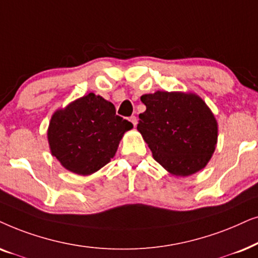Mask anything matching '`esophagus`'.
<instances>
[{"mask_svg":"<svg viewBox=\"0 0 258 258\" xmlns=\"http://www.w3.org/2000/svg\"><path fill=\"white\" fill-rule=\"evenodd\" d=\"M130 121H131L132 123H133V126H137V123H138V119H137V116H135V115H132L131 118H130Z\"/></svg>","mask_w":258,"mask_h":258,"instance_id":"1","label":"esophagus"}]
</instances>
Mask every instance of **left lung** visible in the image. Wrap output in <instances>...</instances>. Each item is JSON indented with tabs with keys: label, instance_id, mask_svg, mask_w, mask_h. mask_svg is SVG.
Returning <instances> with one entry per match:
<instances>
[{
	"label": "left lung",
	"instance_id": "1",
	"mask_svg": "<svg viewBox=\"0 0 258 258\" xmlns=\"http://www.w3.org/2000/svg\"><path fill=\"white\" fill-rule=\"evenodd\" d=\"M140 100L146 111L137 126L153 158L174 176L204 169L215 152L217 120L203 99L194 93L157 91Z\"/></svg>",
	"mask_w": 258,
	"mask_h": 258
}]
</instances>
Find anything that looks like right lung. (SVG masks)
<instances>
[{
	"mask_svg": "<svg viewBox=\"0 0 258 258\" xmlns=\"http://www.w3.org/2000/svg\"><path fill=\"white\" fill-rule=\"evenodd\" d=\"M133 125L115 114L112 102L89 93L57 109L48 127L51 156L71 172L88 176L109 163Z\"/></svg>",
	"mask_w": 258,
	"mask_h": 258,
	"instance_id": "add662e5",
	"label": "right lung"
}]
</instances>
